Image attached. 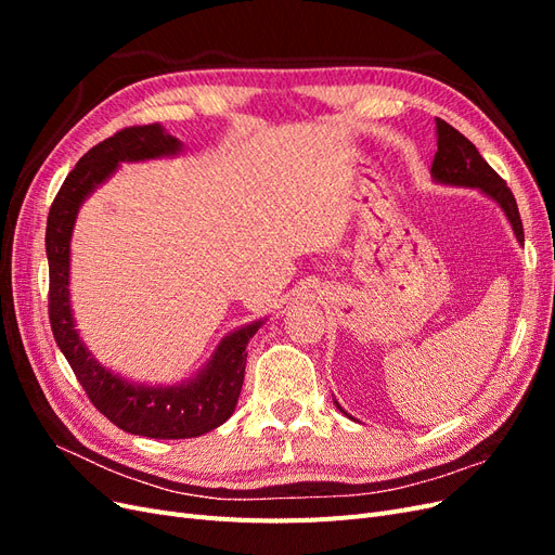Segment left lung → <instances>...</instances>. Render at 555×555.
Masks as SVG:
<instances>
[{
    "mask_svg": "<svg viewBox=\"0 0 555 555\" xmlns=\"http://www.w3.org/2000/svg\"><path fill=\"white\" fill-rule=\"evenodd\" d=\"M435 133H438V153H435L430 166V178L440 184H451V188L479 190L481 194L495 201L509 220L516 241L524 245V224H520L516 198L507 188V182L486 164V159L479 155V150L469 143L459 129H453L451 125L440 120V117L435 120ZM333 402L345 416H349L338 405V400Z\"/></svg>",
    "mask_w": 555,
    "mask_h": 555,
    "instance_id": "left-lung-1",
    "label": "left lung"
}]
</instances>
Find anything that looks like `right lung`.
Here are the masks:
<instances>
[{
    "label": "right lung",
    "instance_id": "right-lung-1",
    "mask_svg": "<svg viewBox=\"0 0 555 555\" xmlns=\"http://www.w3.org/2000/svg\"><path fill=\"white\" fill-rule=\"evenodd\" d=\"M180 153L182 143L162 125L117 131L115 137L94 145L78 159L50 206L46 227L50 273L48 314L60 351L69 361L82 389L88 391L92 405L108 422L131 435L155 440L198 438L227 422L236 410L243 389L247 343L261 328L263 319L224 335L208 363L180 384L131 382L99 363L88 345L80 340L69 294L72 233L82 201L102 188L122 162H150Z\"/></svg>",
    "mask_w": 555,
    "mask_h": 555
}]
</instances>
